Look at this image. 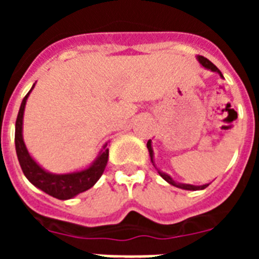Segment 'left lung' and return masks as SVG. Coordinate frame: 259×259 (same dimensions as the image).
<instances>
[{"instance_id":"1","label":"left lung","mask_w":259,"mask_h":259,"mask_svg":"<svg viewBox=\"0 0 259 259\" xmlns=\"http://www.w3.org/2000/svg\"><path fill=\"white\" fill-rule=\"evenodd\" d=\"M197 58H198V61H200L201 65L203 66V67H206V68H209V70L215 71V72H218V74L221 75L222 77H223V75H222V72H221V71H219V68L217 67V66H215L214 63H211V62H210L209 59L205 58V57H202V56H198ZM146 146H148V150H149V154H150V159H152V162H153V150H152V144H150V140L148 141ZM158 172H159V175H161L162 178H163V179L166 180L167 183H170L171 185H174V187H178V188L187 189V191H198V189H205L207 187V185H209V184H205V185H200V187H196V185H191V184H179V183L174 182V180L171 179V176H168V175H167V174L161 172V171H158Z\"/></svg>"}]
</instances>
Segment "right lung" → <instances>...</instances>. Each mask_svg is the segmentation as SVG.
<instances>
[{
	"mask_svg": "<svg viewBox=\"0 0 259 259\" xmlns=\"http://www.w3.org/2000/svg\"><path fill=\"white\" fill-rule=\"evenodd\" d=\"M33 87L31 88V91L33 89ZM31 91L27 93L26 97L23 98L19 113L17 116V123H15V149H17L20 167H22L23 174L26 175L27 179L38 189L44 191L49 196L58 198V200H68V198L75 197L76 194L81 193V192L88 191L97 183V180L104 174L105 167L107 164L109 149L105 145L104 150L100 153L95 163L85 170L79 171V172L56 175V174L47 172L44 168H41L29 155L28 150L24 145V141H23L22 135L23 114H24L27 98H28Z\"/></svg>",
	"mask_w": 259,
	"mask_h": 259,
	"instance_id": "add662e5",
	"label": "right lung"
}]
</instances>
